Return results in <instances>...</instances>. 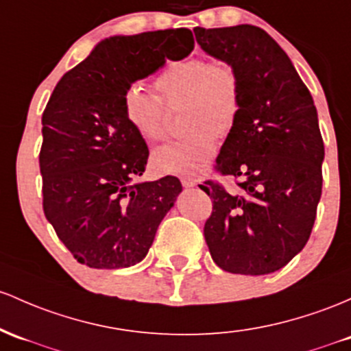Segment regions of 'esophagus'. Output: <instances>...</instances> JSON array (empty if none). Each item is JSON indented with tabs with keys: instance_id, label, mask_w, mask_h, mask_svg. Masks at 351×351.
<instances>
[{
	"instance_id": "34e87169",
	"label": "esophagus",
	"mask_w": 351,
	"mask_h": 351,
	"mask_svg": "<svg viewBox=\"0 0 351 351\" xmlns=\"http://www.w3.org/2000/svg\"><path fill=\"white\" fill-rule=\"evenodd\" d=\"M182 184L184 188H191L196 184V178H191V176H182Z\"/></svg>"
}]
</instances>
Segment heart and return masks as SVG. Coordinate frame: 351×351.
<instances>
[{"label": "heart", "instance_id": "1", "mask_svg": "<svg viewBox=\"0 0 351 351\" xmlns=\"http://www.w3.org/2000/svg\"><path fill=\"white\" fill-rule=\"evenodd\" d=\"M160 96L133 84L123 95L130 125L148 141L168 136V110L183 106L188 130L180 140L153 153V167L169 175H198L217 152L218 138L233 132L241 113V80L226 60L184 58L171 61L155 78Z\"/></svg>", "mask_w": 351, "mask_h": 351}]
</instances>
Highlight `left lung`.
Instances as JSON below:
<instances>
[{
  "mask_svg": "<svg viewBox=\"0 0 351 351\" xmlns=\"http://www.w3.org/2000/svg\"><path fill=\"white\" fill-rule=\"evenodd\" d=\"M202 49L237 68L241 113L226 136L217 168L240 178L226 191L199 184L213 199L205 240L219 268L268 275L306 245L322 196L325 158L317 108L287 53L252 25L195 28Z\"/></svg>",
  "mask_w": 351,
  "mask_h": 351,
  "instance_id": "1",
  "label": "left lung"
}]
</instances>
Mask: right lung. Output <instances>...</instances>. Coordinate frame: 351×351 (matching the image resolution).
I'll list each match as a JSON object with an SVG mask.
<instances>
[{"label": "right lung", "mask_w": 351, "mask_h": 351, "mask_svg": "<svg viewBox=\"0 0 351 351\" xmlns=\"http://www.w3.org/2000/svg\"><path fill=\"white\" fill-rule=\"evenodd\" d=\"M193 48L186 28L111 36L58 82L41 119L43 210L80 263H140L182 193L176 176L136 182L149 152L125 117L123 95Z\"/></svg>", "instance_id": "right-lung-1"}]
</instances>
